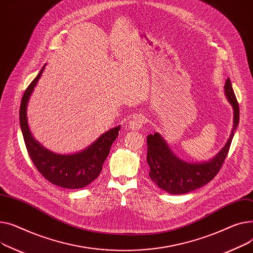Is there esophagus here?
<instances>
[{"label": "esophagus", "instance_id": "obj_1", "mask_svg": "<svg viewBox=\"0 0 253 253\" xmlns=\"http://www.w3.org/2000/svg\"><path fill=\"white\" fill-rule=\"evenodd\" d=\"M145 124V117L143 114H137L135 116H132L131 120L129 121V124H128V126L130 129H139L141 128Z\"/></svg>", "mask_w": 253, "mask_h": 253}]
</instances>
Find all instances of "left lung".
I'll list each match as a JSON object with an SVG mask.
<instances>
[{
    "instance_id": "obj_1",
    "label": "left lung",
    "mask_w": 253,
    "mask_h": 253,
    "mask_svg": "<svg viewBox=\"0 0 253 253\" xmlns=\"http://www.w3.org/2000/svg\"><path fill=\"white\" fill-rule=\"evenodd\" d=\"M225 95L234 110V126L228 142L212 159L197 163L182 160L174 155L158 132L147 137L149 176L160 189L173 195L186 194L210 183L217 174L228 155L235 130L239 125V105L230 79L225 84Z\"/></svg>"
}]
</instances>
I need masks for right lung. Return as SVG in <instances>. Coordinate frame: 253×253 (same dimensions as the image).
<instances>
[{"label": "right lung", "mask_w": 253, "mask_h": 253, "mask_svg": "<svg viewBox=\"0 0 253 253\" xmlns=\"http://www.w3.org/2000/svg\"><path fill=\"white\" fill-rule=\"evenodd\" d=\"M44 65L36 79L27 86L21 100L19 110L20 127L29 157L44 179L52 184L66 189H81L99 176L103 163L107 158L112 143L118 136L121 126L104 132L84 150L68 155L56 154L43 148L33 137L27 124L26 109L29 97L34 92Z\"/></svg>", "instance_id": "1"}]
</instances>
